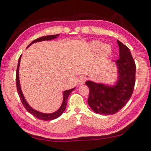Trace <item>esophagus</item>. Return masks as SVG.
<instances>
[{
  "mask_svg": "<svg viewBox=\"0 0 151 151\" xmlns=\"http://www.w3.org/2000/svg\"><path fill=\"white\" fill-rule=\"evenodd\" d=\"M86 77L84 76H81L79 77L78 78V83L79 84H84L85 83V82H86Z\"/></svg>",
  "mask_w": 151,
  "mask_h": 151,
  "instance_id": "esophagus-1",
  "label": "esophagus"
}]
</instances>
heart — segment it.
Returning <instances> with one entry per match:
<instances>
[{
  "label": "heart",
  "instance_id": "heart-1",
  "mask_svg": "<svg viewBox=\"0 0 151 151\" xmlns=\"http://www.w3.org/2000/svg\"><path fill=\"white\" fill-rule=\"evenodd\" d=\"M89 48L92 53H97L98 51L100 50V54L102 57L108 56L111 51V48L110 46L107 44L102 45V43L99 42V41H94V42L90 43Z\"/></svg>",
  "mask_w": 151,
  "mask_h": 151
}]
</instances>
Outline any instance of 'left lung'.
I'll return each instance as SVG.
<instances>
[{
  "mask_svg": "<svg viewBox=\"0 0 151 151\" xmlns=\"http://www.w3.org/2000/svg\"><path fill=\"white\" fill-rule=\"evenodd\" d=\"M119 59L113 61L117 67V78L114 84L87 81L90 89L88 104L95 113L112 115L119 111L133 94L135 83L136 66L131 51L127 46L117 40Z\"/></svg>",
  "mask_w": 151,
  "mask_h": 151,
  "instance_id": "8db88e82",
  "label": "left lung"
}]
</instances>
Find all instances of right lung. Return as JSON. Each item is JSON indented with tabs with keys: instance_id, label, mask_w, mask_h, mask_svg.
<instances>
[{
	"instance_id": "1",
	"label": "right lung",
	"mask_w": 151,
	"mask_h": 151,
	"mask_svg": "<svg viewBox=\"0 0 151 151\" xmlns=\"http://www.w3.org/2000/svg\"><path fill=\"white\" fill-rule=\"evenodd\" d=\"M59 34H57V35H47V36H43L42 37H40V38H38V39L34 40L32 43H30L29 45L27 47V48L29 47L30 45L34 43L40 42H42V41H45V40L48 41V40H52L56 39V38L59 37ZM21 57H22V55H20V58H19V59H18L17 70H16V87H17V91H18V93L19 94V96H20V98L21 100V102H22V103L23 106H24V108H26V110L28 111L29 113H30L34 117H35L36 118L39 119L44 120V121H48V120H53V119L57 118V117H59L60 116H61L62 114L63 113V111L65 110V108H66V106L67 104V99H68V96L70 95V92H72L73 90H74L76 88V87H75L74 88H72V89L65 90V91L63 92V102H62L61 106L58 109H57V111L53 112V113L45 114V113H42V112H40L37 110H35V109L32 108V107L29 105V104L27 102V101L25 99V98H24V96L22 91V89H21L20 79H19V67H20Z\"/></svg>"
}]
</instances>
